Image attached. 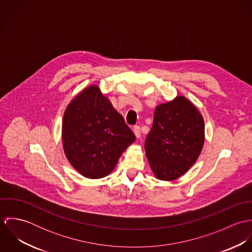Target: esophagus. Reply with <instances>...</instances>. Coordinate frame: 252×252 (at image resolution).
Segmentation results:
<instances>
[{"label":"esophagus","mask_w":252,"mask_h":252,"mask_svg":"<svg viewBox=\"0 0 252 252\" xmlns=\"http://www.w3.org/2000/svg\"><path fill=\"white\" fill-rule=\"evenodd\" d=\"M134 134H135V136L139 139V138H141V135H142V133H141V128H140V126H135L134 127Z\"/></svg>","instance_id":"esophagus-1"}]
</instances>
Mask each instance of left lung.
<instances>
[{"label":"left lung","instance_id":"obj_1","mask_svg":"<svg viewBox=\"0 0 252 252\" xmlns=\"http://www.w3.org/2000/svg\"><path fill=\"white\" fill-rule=\"evenodd\" d=\"M205 141L204 118L188 99L178 96L157 106L144 148L154 176L177 180L197 161Z\"/></svg>","mask_w":252,"mask_h":252}]
</instances>
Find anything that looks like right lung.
I'll return each instance as SVG.
<instances>
[{
	"label": "right lung",
	"instance_id": "add662e5",
	"mask_svg": "<svg viewBox=\"0 0 252 252\" xmlns=\"http://www.w3.org/2000/svg\"><path fill=\"white\" fill-rule=\"evenodd\" d=\"M136 140L123 116L97 85L75 96L65 110L62 142L72 167L88 179H102Z\"/></svg>",
	"mask_w": 252,
	"mask_h": 252
}]
</instances>
